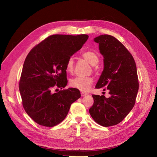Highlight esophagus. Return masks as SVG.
<instances>
[{
  "label": "esophagus",
  "instance_id": "1",
  "mask_svg": "<svg viewBox=\"0 0 157 157\" xmlns=\"http://www.w3.org/2000/svg\"><path fill=\"white\" fill-rule=\"evenodd\" d=\"M87 94H88L86 93V92H81V97L86 96Z\"/></svg>",
  "mask_w": 157,
  "mask_h": 157
}]
</instances>
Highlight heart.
Returning <instances> with one entry per match:
<instances>
[{"label": "heart", "mask_w": 157, "mask_h": 157, "mask_svg": "<svg viewBox=\"0 0 157 157\" xmlns=\"http://www.w3.org/2000/svg\"><path fill=\"white\" fill-rule=\"evenodd\" d=\"M82 57L89 63L92 65H96L99 59L98 55L93 51H87L82 54ZM74 60L72 56L69 57L65 65V69L67 72L71 74L74 71ZM94 82V79L90 77H76L70 80V85L72 88L78 89L82 92H86L91 88Z\"/></svg>", "instance_id": "obj_1"}]
</instances>
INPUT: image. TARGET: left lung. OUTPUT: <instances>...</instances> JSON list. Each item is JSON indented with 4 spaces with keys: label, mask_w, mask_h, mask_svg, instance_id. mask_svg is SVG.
Returning a JSON list of instances; mask_svg holds the SVG:
<instances>
[{
    "label": "left lung",
    "mask_w": 157,
    "mask_h": 157,
    "mask_svg": "<svg viewBox=\"0 0 157 157\" xmlns=\"http://www.w3.org/2000/svg\"><path fill=\"white\" fill-rule=\"evenodd\" d=\"M104 56V68L95 86L111 95H92L93 105L89 113L94 121L103 127L118 124L132 109L139 90L136 65L128 49L117 38L101 35L94 39Z\"/></svg>",
    "instance_id": "8db88e82"
}]
</instances>
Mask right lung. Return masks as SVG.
<instances>
[{
    "label": "right lung",
    "instance_id": "obj_1",
    "mask_svg": "<svg viewBox=\"0 0 157 157\" xmlns=\"http://www.w3.org/2000/svg\"><path fill=\"white\" fill-rule=\"evenodd\" d=\"M88 38L86 34L52 35L27 55L19 89L25 111L37 124L48 127L59 124L67 115L71 105L80 98L76 88L63 89L57 93L52 90L67 85L66 63Z\"/></svg>",
    "mask_w": 157,
    "mask_h": 157
}]
</instances>
